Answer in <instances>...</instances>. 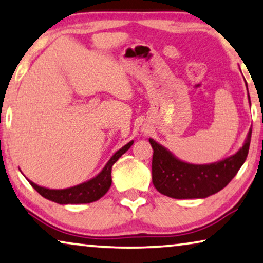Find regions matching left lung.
Listing matches in <instances>:
<instances>
[{
    "mask_svg": "<svg viewBox=\"0 0 263 263\" xmlns=\"http://www.w3.org/2000/svg\"><path fill=\"white\" fill-rule=\"evenodd\" d=\"M248 89V86H247ZM250 104V96L248 92ZM251 128L243 146L235 154L211 164H190L178 159L166 147L149 138L153 148L154 188L172 199H204L220 192L231 182L249 152Z\"/></svg>",
    "mask_w": 263,
    "mask_h": 263,
    "instance_id": "8db88e82",
    "label": "left lung"
}]
</instances>
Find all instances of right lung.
I'll return each instance as SVG.
<instances>
[{"mask_svg": "<svg viewBox=\"0 0 263 263\" xmlns=\"http://www.w3.org/2000/svg\"><path fill=\"white\" fill-rule=\"evenodd\" d=\"M134 141L128 142L127 145L122 147L110 158L109 161L105 164V166L103 167V170L99 172L98 175L95 177L88 179L80 184L70 186V188L66 189H49L45 186L38 185L33 183L30 179H27L30 182V184L41 194L43 197L48 199L52 202L60 203V204H79V203H91L95 201L99 200L100 197H103L107 193V190L111 186V168L112 165L120 159L122 154H124L130 148Z\"/></svg>", "mask_w": 263, "mask_h": 263, "instance_id": "right-lung-1", "label": "right lung"}]
</instances>
